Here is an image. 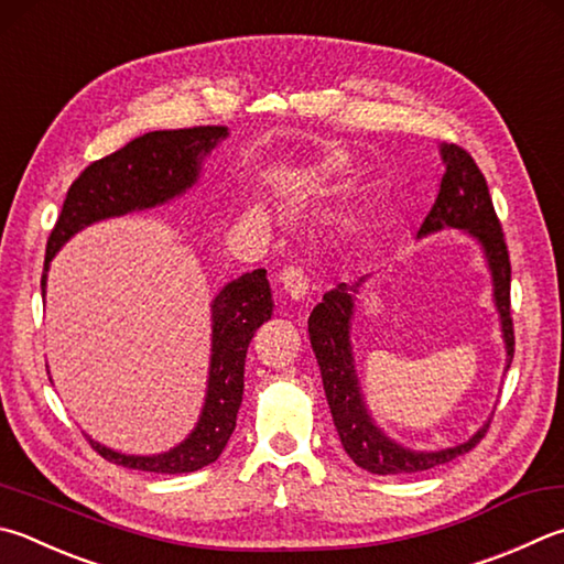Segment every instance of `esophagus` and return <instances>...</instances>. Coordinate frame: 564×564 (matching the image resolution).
<instances>
[{
  "label": "esophagus",
  "mask_w": 564,
  "mask_h": 564,
  "mask_svg": "<svg viewBox=\"0 0 564 564\" xmlns=\"http://www.w3.org/2000/svg\"><path fill=\"white\" fill-rule=\"evenodd\" d=\"M279 281L283 285V291L289 293L293 301H303L305 295H308V279H305L301 269H293V265H289V269H283L279 273Z\"/></svg>",
  "instance_id": "esophagus-1"
}]
</instances>
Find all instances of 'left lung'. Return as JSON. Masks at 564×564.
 I'll list each match as a JSON object with an SVG mask.
<instances>
[{
    "label": "left lung",
    "instance_id": "obj_1",
    "mask_svg": "<svg viewBox=\"0 0 564 564\" xmlns=\"http://www.w3.org/2000/svg\"><path fill=\"white\" fill-rule=\"evenodd\" d=\"M442 158L446 172L442 177L434 207L429 209L426 219L419 227L416 239L434 234L438 229L454 227L464 229L478 239L484 247L490 275H494V301L500 313V327L508 352V365L513 362L516 335L513 317H510V256L500 229L494 199L488 194L484 172L478 170L476 160L458 145H442ZM362 279L352 283H337L335 289L323 295L308 317L311 347L315 352L317 367H321L323 389L330 406L333 422L340 436L345 454L357 466L377 476H409L434 466H444L456 456L468 454L480 438L486 436L488 424L468 438V442L442 448V452H412L399 446L392 438L382 434V429L372 422L367 412L360 382L355 372V357L350 347V317L355 308V293L360 291Z\"/></svg>",
    "mask_w": 564,
    "mask_h": 564
}]
</instances>
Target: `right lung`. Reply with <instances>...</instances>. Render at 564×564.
<instances>
[{"instance_id": "add662e5", "label": "right lung", "mask_w": 564, "mask_h": 564, "mask_svg": "<svg viewBox=\"0 0 564 564\" xmlns=\"http://www.w3.org/2000/svg\"><path fill=\"white\" fill-rule=\"evenodd\" d=\"M229 132L221 126L155 130L128 142L112 155L90 162L68 187L64 209L46 243L41 295L46 293L48 261L88 224L150 209L180 197L199 177L202 158ZM273 311L265 271L256 269L224 285L212 301V362L207 399L194 432L175 448L158 456H126L88 444L110 464L150 474H189L217 460L237 426L243 397V362L253 333Z\"/></svg>"}]
</instances>
